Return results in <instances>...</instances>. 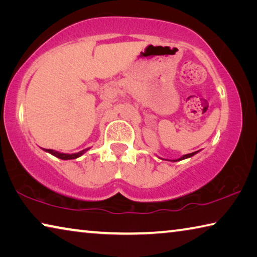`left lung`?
Wrapping results in <instances>:
<instances>
[{
    "instance_id": "obj_1",
    "label": "left lung",
    "mask_w": 257,
    "mask_h": 257,
    "mask_svg": "<svg viewBox=\"0 0 257 257\" xmlns=\"http://www.w3.org/2000/svg\"><path fill=\"white\" fill-rule=\"evenodd\" d=\"M196 153H197V152H194V153H190V154H186V155L182 156L181 159H179V160H175V162H176V161H180V160H184V159H187V158H190V156H193V155H195Z\"/></svg>"
}]
</instances>
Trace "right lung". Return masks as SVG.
Wrapping results in <instances>:
<instances>
[{
    "label": "right lung",
    "instance_id": "1",
    "mask_svg": "<svg viewBox=\"0 0 257 257\" xmlns=\"http://www.w3.org/2000/svg\"><path fill=\"white\" fill-rule=\"evenodd\" d=\"M46 152H49L52 155L56 156V158H59L61 160H72V159H77L79 158V156L84 153L85 151H81L79 153H76V154H63V153H59V152H55L53 150H45Z\"/></svg>",
    "mask_w": 257,
    "mask_h": 257
}]
</instances>
